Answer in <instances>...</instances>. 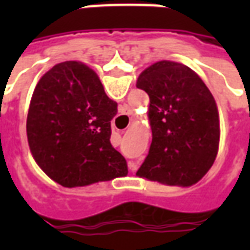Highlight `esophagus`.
Returning a JSON list of instances; mask_svg holds the SVG:
<instances>
[{"mask_svg": "<svg viewBox=\"0 0 250 250\" xmlns=\"http://www.w3.org/2000/svg\"><path fill=\"white\" fill-rule=\"evenodd\" d=\"M128 168H130L131 171H135V170H136V165L134 162H128Z\"/></svg>", "mask_w": 250, "mask_h": 250, "instance_id": "esophagus-1", "label": "esophagus"}]
</instances>
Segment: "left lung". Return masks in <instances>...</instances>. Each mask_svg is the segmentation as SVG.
I'll return each mask as SVG.
<instances>
[{"instance_id": "1", "label": "left lung", "mask_w": 250, "mask_h": 250, "mask_svg": "<svg viewBox=\"0 0 250 250\" xmlns=\"http://www.w3.org/2000/svg\"><path fill=\"white\" fill-rule=\"evenodd\" d=\"M136 87L150 98V150L136 175L190 186L214 163L220 143L215 100L188 66L163 60L142 72Z\"/></svg>"}]
</instances>
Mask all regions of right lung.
Returning a JSON list of instances; mask_svg holds the SVG:
<instances>
[{
	"label": "right lung",
	"instance_id": "1",
	"mask_svg": "<svg viewBox=\"0 0 250 250\" xmlns=\"http://www.w3.org/2000/svg\"><path fill=\"white\" fill-rule=\"evenodd\" d=\"M116 107L83 62H60L46 72L26 119L30 151L42 171L64 188L127 175L125 157L109 141Z\"/></svg>",
	"mask_w": 250,
	"mask_h": 250
}]
</instances>
